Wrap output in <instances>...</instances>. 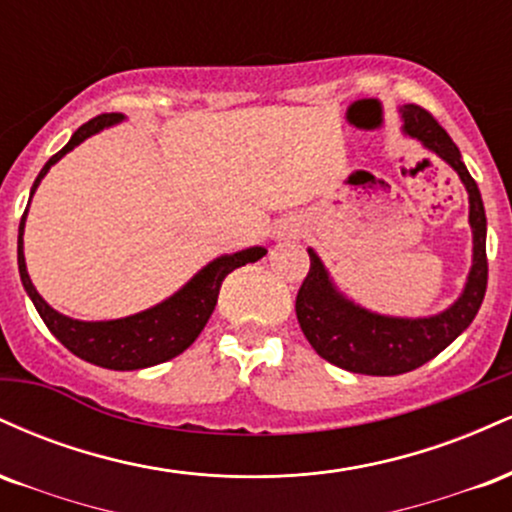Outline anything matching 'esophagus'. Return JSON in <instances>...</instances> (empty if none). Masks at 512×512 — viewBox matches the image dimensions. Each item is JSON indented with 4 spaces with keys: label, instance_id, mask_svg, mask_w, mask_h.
<instances>
[{
    "label": "esophagus",
    "instance_id": "1",
    "mask_svg": "<svg viewBox=\"0 0 512 512\" xmlns=\"http://www.w3.org/2000/svg\"><path fill=\"white\" fill-rule=\"evenodd\" d=\"M298 233H301V226H298L296 219H281V221L274 226L272 236H274L276 240H289V238H296Z\"/></svg>",
    "mask_w": 512,
    "mask_h": 512
}]
</instances>
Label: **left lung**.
<instances>
[{
    "instance_id": "8db88e82",
    "label": "left lung",
    "mask_w": 512,
    "mask_h": 512,
    "mask_svg": "<svg viewBox=\"0 0 512 512\" xmlns=\"http://www.w3.org/2000/svg\"><path fill=\"white\" fill-rule=\"evenodd\" d=\"M402 132L443 158L462 180L469 197L472 267L457 301L428 317L380 315L363 308L337 289L325 262L308 248L310 272L296 296L298 325L325 361L361 375H399L424 366L472 325L486 293V211L481 192L462 163L450 134L419 105H404Z\"/></svg>"
}]
</instances>
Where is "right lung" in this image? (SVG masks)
Instances as JSON below:
<instances>
[{"label": "right lung", "mask_w": 512, "mask_h": 512, "mask_svg": "<svg viewBox=\"0 0 512 512\" xmlns=\"http://www.w3.org/2000/svg\"><path fill=\"white\" fill-rule=\"evenodd\" d=\"M122 120H125V115L120 113L98 115L76 129L67 146H64L62 151H57L38 173V178H35L31 187V199L35 195V190H38L40 180L48 175V170L55 166L57 161H62L69 151L76 149L81 142H86L88 137H93V134L103 132V129L113 127ZM31 199H28V207H31ZM28 207L23 211L19 223V274L23 289H26L28 298L33 301L38 315L43 317V322L48 325V330L55 334L74 356L84 358V361L93 363V366H101L108 370L149 368L182 354V351L199 337V332L204 330L211 313H214L223 279H226L233 269L243 267V264L248 262L262 260V257L267 255V250L255 245V248H245L231 252V255L216 257V260L204 264V267L199 269L185 286H180L173 296L151 305V308L142 310V313L117 317V320H74V317L57 313V310L35 291L31 276H28L26 257H23V231H26Z\"/></svg>", "instance_id": "add662e5"}]
</instances>
